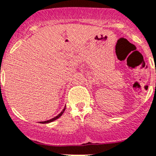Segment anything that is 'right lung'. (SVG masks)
<instances>
[{"label":"right lung","instance_id":"1","mask_svg":"<svg viewBox=\"0 0 156 156\" xmlns=\"http://www.w3.org/2000/svg\"><path fill=\"white\" fill-rule=\"evenodd\" d=\"M65 108H66V105H65ZM65 108H64L63 109V111H62V112H60V114H59V115H56V117H54V118H52V119H49V120H46V121L40 122V123H51V122L54 121V120H56V119H58V118H59V117H60V116H61V115H62V114H63V113H64V110H65Z\"/></svg>","mask_w":156,"mask_h":156}]
</instances>
